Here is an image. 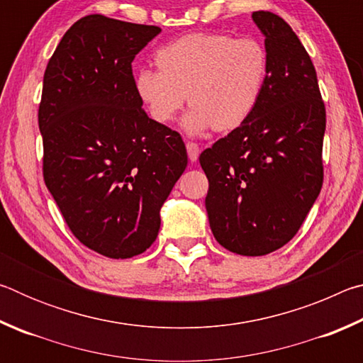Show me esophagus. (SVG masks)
Listing matches in <instances>:
<instances>
[{"label": "esophagus", "mask_w": 363, "mask_h": 363, "mask_svg": "<svg viewBox=\"0 0 363 363\" xmlns=\"http://www.w3.org/2000/svg\"><path fill=\"white\" fill-rule=\"evenodd\" d=\"M186 147H187V155H189V160L192 163H195L196 160H199V155H200V149H199V145L196 144H194V143H187L186 144Z\"/></svg>", "instance_id": "obj_1"}]
</instances>
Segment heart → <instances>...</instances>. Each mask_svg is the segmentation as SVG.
I'll return each instance as SVG.
<instances>
[{"instance_id":"obj_1","label":"heart","mask_w":363,"mask_h":363,"mask_svg":"<svg viewBox=\"0 0 363 363\" xmlns=\"http://www.w3.org/2000/svg\"><path fill=\"white\" fill-rule=\"evenodd\" d=\"M157 70H140L134 91L152 120L168 125L187 102L182 128L192 136L214 128L229 133L243 126L262 99L269 54L256 38L227 33H189L162 46Z\"/></svg>"}]
</instances>
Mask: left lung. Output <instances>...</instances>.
I'll list each match as a JSON object with an SVG mask.
<instances>
[{"instance_id": "8db88e82", "label": "left lung", "mask_w": 363, "mask_h": 363, "mask_svg": "<svg viewBox=\"0 0 363 363\" xmlns=\"http://www.w3.org/2000/svg\"><path fill=\"white\" fill-rule=\"evenodd\" d=\"M251 19L269 54L266 89L253 116L201 152L200 164L214 238L232 253L264 256L296 235L320 194L327 118L296 33L272 12Z\"/></svg>"}]
</instances>
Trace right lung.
<instances>
[{"label": "right lung", "instance_id": "add662e5", "mask_svg": "<svg viewBox=\"0 0 363 363\" xmlns=\"http://www.w3.org/2000/svg\"><path fill=\"white\" fill-rule=\"evenodd\" d=\"M160 27L93 14L73 23L43 79L46 187L79 242L126 259L158 235L160 210L187 167L176 131L147 116L131 64Z\"/></svg>", "mask_w": 363, "mask_h": 363}]
</instances>
